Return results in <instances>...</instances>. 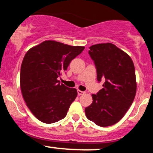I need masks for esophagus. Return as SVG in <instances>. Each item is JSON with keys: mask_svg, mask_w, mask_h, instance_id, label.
<instances>
[{"mask_svg": "<svg viewBox=\"0 0 153 153\" xmlns=\"http://www.w3.org/2000/svg\"><path fill=\"white\" fill-rule=\"evenodd\" d=\"M84 94H85V92H84V91L78 90V94L79 95V96H80V95H83Z\"/></svg>", "mask_w": 153, "mask_h": 153, "instance_id": "obj_1", "label": "esophagus"}]
</instances>
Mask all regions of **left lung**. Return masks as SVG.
Wrapping results in <instances>:
<instances>
[{
    "label": "left lung",
    "instance_id": "obj_1",
    "mask_svg": "<svg viewBox=\"0 0 153 153\" xmlns=\"http://www.w3.org/2000/svg\"><path fill=\"white\" fill-rule=\"evenodd\" d=\"M94 61L98 81L103 88L93 94L85 108L86 117L100 127H108L122 119L134 101L137 91L134 65L128 54L111 43L97 44L88 51Z\"/></svg>",
    "mask_w": 153,
    "mask_h": 153
}]
</instances>
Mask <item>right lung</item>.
I'll list each match as a JSON object with an SVG mask.
<instances>
[{"instance_id":"1","label":"right lung","mask_w":153,"mask_h":153,"mask_svg":"<svg viewBox=\"0 0 153 153\" xmlns=\"http://www.w3.org/2000/svg\"><path fill=\"white\" fill-rule=\"evenodd\" d=\"M84 49L47 40L26 53L21 66V91L26 106L42 122L51 124L66 117L78 92L57 78Z\"/></svg>"}]
</instances>
